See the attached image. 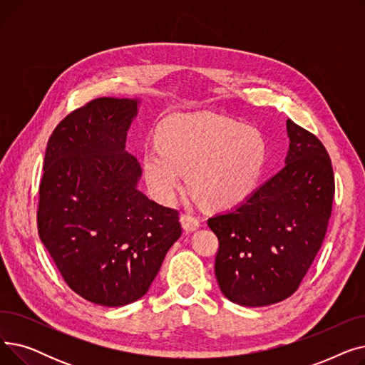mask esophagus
<instances>
[{
	"mask_svg": "<svg viewBox=\"0 0 365 365\" xmlns=\"http://www.w3.org/2000/svg\"><path fill=\"white\" fill-rule=\"evenodd\" d=\"M180 222L186 232H194L200 227V220L192 215H182Z\"/></svg>",
	"mask_w": 365,
	"mask_h": 365,
	"instance_id": "esophagus-1",
	"label": "esophagus"
}]
</instances>
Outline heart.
I'll return each mask as SVG.
<instances>
[{"instance_id": "b5f03b06", "label": "heart", "mask_w": 365, "mask_h": 365, "mask_svg": "<svg viewBox=\"0 0 365 365\" xmlns=\"http://www.w3.org/2000/svg\"><path fill=\"white\" fill-rule=\"evenodd\" d=\"M158 146L142 157L150 194L175 201L187 173V185L212 208H231L255 190L266 160L262 133L215 113H175L158 130Z\"/></svg>"}]
</instances>
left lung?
I'll list each match as a JSON object with an SVG mask.
<instances>
[{
	"label": "left lung",
	"instance_id": "obj_1",
	"mask_svg": "<svg viewBox=\"0 0 365 365\" xmlns=\"http://www.w3.org/2000/svg\"><path fill=\"white\" fill-rule=\"evenodd\" d=\"M285 165L231 212L208 219L219 238L215 274L226 299L259 308L290 297L311 267L331 215V160L287 120Z\"/></svg>",
	"mask_w": 365,
	"mask_h": 365
}]
</instances>
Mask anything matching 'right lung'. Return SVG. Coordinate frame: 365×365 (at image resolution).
<instances>
[{"mask_svg": "<svg viewBox=\"0 0 365 365\" xmlns=\"http://www.w3.org/2000/svg\"><path fill=\"white\" fill-rule=\"evenodd\" d=\"M139 99L101 98L71 112L48 139L38 234L71 289L118 308L139 300L182 235L179 213L138 189L125 150Z\"/></svg>", "mask_w": 365, "mask_h": 365, "instance_id": "1", "label": "right lung"}]
</instances>
